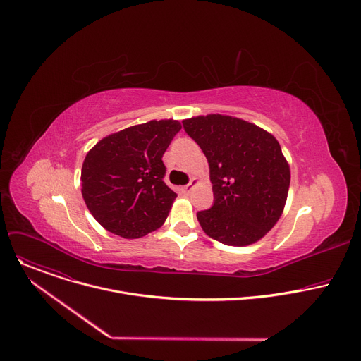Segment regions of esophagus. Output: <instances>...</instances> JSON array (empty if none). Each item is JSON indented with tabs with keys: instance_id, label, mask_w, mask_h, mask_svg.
Segmentation results:
<instances>
[{
	"instance_id": "1",
	"label": "esophagus",
	"mask_w": 361,
	"mask_h": 361,
	"mask_svg": "<svg viewBox=\"0 0 361 361\" xmlns=\"http://www.w3.org/2000/svg\"><path fill=\"white\" fill-rule=\"evenodd\" d=\"M197 183H198V181H197V178H191V181H190L187 185L181 187V191H183V192H185V194H187V192H190V191H191V188H192V185H194V184H197Z\"/></svg>"
}]
</instances>
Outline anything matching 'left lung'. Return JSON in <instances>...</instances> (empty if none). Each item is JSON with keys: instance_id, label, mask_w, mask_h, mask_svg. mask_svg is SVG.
Masks as SVG:
<instances>
[{"instance_id": "left-lung-1", "label": "left lung", "mask_w": 361, "mask_h": 361, "mask_svg": "<svg viewBox=\"0 0 361 361\" xmlns=\"http://www.w3.org/2000/svg\"><path fill=\"white\" fill-rule=\"evenodd\" d=\"M210 167L214 201L198 212L204 233L226 245H248L279 221L290 187V167L279 141L240 118L210 114L183 121Z\"/></svg>"}]
</instances>
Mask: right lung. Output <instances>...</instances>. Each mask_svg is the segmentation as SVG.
Instances as JSON below:
<instances>
[{"label":"right lung","mask_w":361,"mask_h":361,"mask_svg":"<svg viewBox=\"0 0 361 361\" xmlns=\"http://www.w3.org/2000/svg\"><path fill=\"white\" fill-rule=\"evenodd\" d=\"M180 130L176 120H152L102 138L88 151L81 191L106 230L138 238L163 226L177 197L163 180V154Z\"/></svg>","instance_id":"1"}]
</instances>
